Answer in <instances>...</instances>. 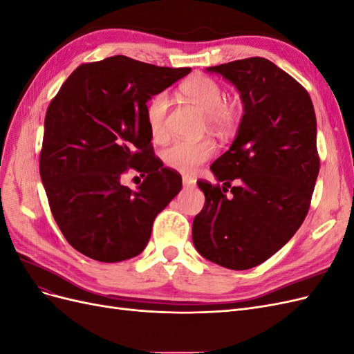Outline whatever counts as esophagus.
<instances>
[{"instance_id":"34e87169","label":"esophagus","mask_w":354,"mask_h":354,"mask_svg":"<svg viewBox=\"0 0 354 354\" xmlns=\"http://www.w3.org/2000/svg\"><path fill=\"white\" fill-rule=\"evenodd\" d=\"M196 185V180L194 177L183 176V186L185 187H194Z\"/></svg>"}]
</instances>
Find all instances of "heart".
Instances as JSON below:
<instances>
[{
    "label": "heart",
    "mask_w": 354,
    "mask_h": 354,
    "mask_svg": "<svg viewBox=\"0 0 354 354\" xmlns=\"http://www.w3.org/2000/svg\"><path fill=\"white\" fill-rule=\"evenodd\" d=\"M186 99L207 115V122L218 131H227L236 122V104L226 103L221 85L209 77H195L183 85ZM169 97L167 93H159L146 106V122L153 138H162L167 134V115ZM216 153V145L211 140L189 142L177 140L165 149L164 160L171 168L181 173H194L203 162Z\"/></svg>",
    "instance_id": "heart-1"
}]
</instances>
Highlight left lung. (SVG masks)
Returning <instances> with one entry per match:
<instances>
[{
  "mask_svg": "<svg viewBox=\"0 0 354 354\" xmlns=\"http://www.w3.org/2000/svg\"><path fill=\"white\" fill-rule=\"evenodd\" d=\"M207 72L236 87L243 115L230 149L211 165L224 186L198 181L205 205L192 239L203 259L246 270L279 251L307 216L319 174L316 115L308 93L267 59L234 60ZM233 179L241 185L226 196Z\"/></svg>",
  "mask_w": 354,
  "mask_h": 354,
  "instance_id": "8db88e82",
  "label": "left lung"
}]
</instances>
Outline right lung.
Here are the masks:
<instances>
[{"mask_svg":"<svg viewBox=\"0 0 354 354\" xmlns=\"http://www.w3.org/2000/svg\"><path fill=\"white\" fill-rule=\"evenodd\" d=\"M190 68H160L113 56L75 69L51 100L39 174L63 236L81 254L120 263L140 254L181 177L152 156L146 106ZM130 167L145 176L120 183Z\"/></svg>","mask_w":354,"mask_h":354,"instance_id":"1","label":"right lung"}]
</instances>
